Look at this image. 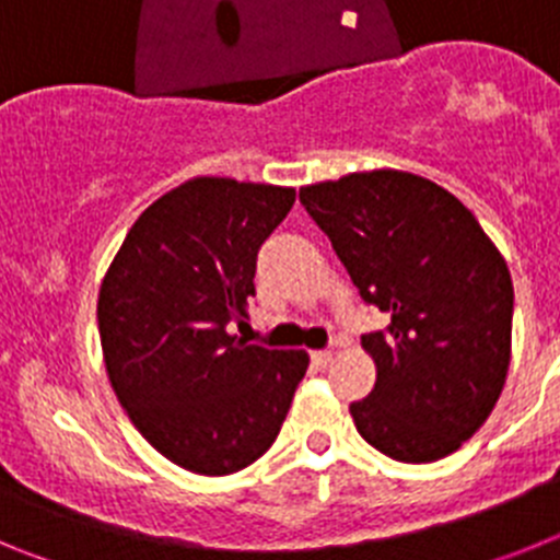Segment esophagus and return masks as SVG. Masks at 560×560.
<instances>
[{
  "label": "esophagus",
  "mask_w": 560,
  "mask_h": 560,
  "mask_svg": "<svg viewBox=\"0 0 560 560\" xmlns=\"http://www.w3.org/2000/svg\"><path fill=\"white\" fill-rule=\"evenodd\" d=\"M311 361H314L316 368H328L330 361H334V353L330 350H316V353H311Z\"/></svg>",
  "instance_id": "obj_1"
}]
</instances>
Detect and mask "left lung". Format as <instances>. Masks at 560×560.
<instances>
[{"instance_id":"left-lung-1","label":"left lung","mask_w":560,"mask_h":560,"mask_svg":"<svg viewBox=\"0 0 560 560\" xmlns=\"http://www.w3.org/2000/svg\"><path fill=\"white\" fill-rule=\"evenodd\" d=\"M361 300L389 316L361 345L375 387L350 404L359 434L400 463L457 452L497 407L511 364L513 283L471 210L404 171L300 190Z\"/></svg>"}]
</instances>
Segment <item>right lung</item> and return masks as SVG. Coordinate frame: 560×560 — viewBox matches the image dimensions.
<instances>
[{
  "label": "right lung",
  "mask_w": 560,
  "mask_h": 560,
  "mask_svg": "<svg viewBox=\"0 0 560 560\" xmlns=\"http://www.w3.org/2000/svg\"><path fill=\"white\" fill-rule=\"evenodd\" d=\"M291 187L190 179L128 230L97 300L103 359L142 438L192 474L224 477L280 434L305 350L232 336L255 296L257 252L294 207Z\"/></svg>",
  "instance_id": "obj_1"
}]
</instances>
